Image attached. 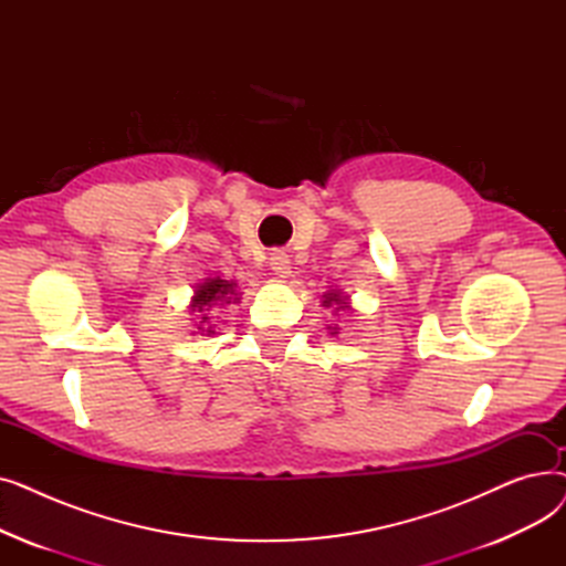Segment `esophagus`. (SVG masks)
Segmentation results:
<instances>
[{
	"label": "esophagus",
	"mask_w": 566,
	"mask_h": 566,
	"mask_svg": "<svg viewBox=\"0 0 566 566\" xmlns=\"http://www.w3.org/2000/svg\"><path fill=\"white\" fill-rule=\"evenodd\" d=\"M268 263H271L273 273L280 275V277H286V275L291 273V259H289V254L282 252V250H275V252L271 254V259H268Z\"/></svg>",
	"instance_id": "34e87169"
}]
</instances>
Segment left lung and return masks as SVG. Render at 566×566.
I'll list each match as a JSON object with an SVG mask.
<instances>
[{
  "label": "left lung",
  "instance_id": "8db88e82",
  "mask_svg": "<svg viewBox=\"0 0 566 566\" xmlns=\"http://www.w3.org/2000/svg\"><path fill=\"white\" fill-rule=\"evenodd\" d=\"M323 305H325V307H333V305L346 307V303L342 301V295H339V293H328V295H325V301H323ZM339 307H337V310H339ZM333 335H337V333H333Z\"/></svg>",
  "mask_w": 566,
  "mask_h": 566
}]
</instances>
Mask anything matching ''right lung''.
Returning a JSON list of instances; mask_svg holds the SVG:
<instances>
[{"label":"right lung","instance_id":"obj_1","mask_svg":"<svg viewBox=\"0 0 566 566\" xmlns=\"http://www.w3.org/2000/svg\"><path fill=\"white\" fill-rule=\"evenodd\" d=\"M235 284L233 282H227V280H220V277H213V280H206L203 284H199L197 286V291H195V298H192V312H206V307H213V305H229L231 301L235 303L238 298H235ZM201 325H206L208 323V316L203 314L201 316V321H199ZM199 325V331L201 333H213L211 328L208 331H203Z\"/></svg>","mask_w":566,"mask_h":566}]
</instances>
